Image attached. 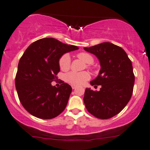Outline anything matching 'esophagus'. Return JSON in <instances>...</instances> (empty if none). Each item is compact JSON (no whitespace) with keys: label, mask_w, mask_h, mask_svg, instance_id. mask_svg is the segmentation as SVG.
Segmentation results:
<instances>
[{"label":"esophagus","mask_w":150,"mask_h":150,"mask_svg":"<svg viewBox=\"0 0 150 150\" xmlns=\"http://www.w3.org/2000/svg\"><path fill=\"white\" fill-rule=\"evenodd\" d=\"M76 88H77V86H73V85H72V90L76 89Z\"/></svg>","instance_id":"1"}]
</instances>
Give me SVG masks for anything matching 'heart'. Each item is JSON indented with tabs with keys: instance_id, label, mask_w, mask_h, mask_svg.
Wrapping results in <instances>:
<instances>
[{
	"instance_id": "b5f03b06",
	"label": "heart",
	"mask_w": 150,
	"mask_h": 150,
	"mask_svg": "<svg viewBox=\"0 0 150 150\" xmlns=\"http://www.w3.org/2000/svg\"><path fill=\"white\" fill-rule=\"evenodd\" d=\"M77 57L86 64H92L93 62V57L86 52H80L77 54ZM71 64L70 57L69 54L62 55L59 60V65L60 69L63 71H67L70 69ZM91 78V75L88 72H70L64 75V80L70 84L74 86L83 84Z\"/></svg>"
}]
</instances>
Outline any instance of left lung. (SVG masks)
I'll list each match as a JSON object with an SVG mask.
<instances>
[{"instance_id": "obj_1", "label": "left lung", "mask_w": 150, "mask_h": 150, "mask_svg": "<svg viewBox=\"0 0 150 150\" xmlns=\"http://www.w3.org/2000/svg\"><path fill=\"white\" fill-rule=\"evenodd\" d=\"M84 50L99 59L100 70L91 85L101 86L99 91L86 88L85 105L96 118H112L122 111L132 97L134 83L132 62L121 47L110 42L84 47Z\"/></svg>"}]
</instances>
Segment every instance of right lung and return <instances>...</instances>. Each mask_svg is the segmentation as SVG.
<instances>
[{
	"label": "right lung",
	"instance_id": "right-lung-1",
	"mask_svg": "<svg viewBox=\"0 0 150 150\" xmlns=\"http://www.w3.org/2000/svg\"><path fill=\"white\" fill-rule=\"evenodd\" d=\"M78 49L53 38L39 39L26 49L18 62L15 85L20 102L29 113L51 119L64 111L72 88L63 81L58 88L51 83L57 79L61 57Z\"/></svg>",
	"mask_w": 150,
	"mask_h": 150
}]
</instances>
